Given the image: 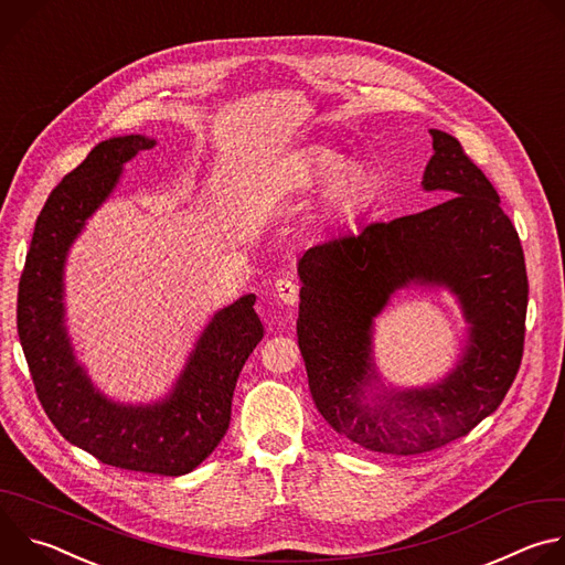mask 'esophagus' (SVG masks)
<instances>
[{
	"mask_svg": "<svg viewBox=\"0 0 565 565\" xmlns=\"http://www.w3.org/2000/svg\"><path fill=\"white\" fill-rule=\"evenodd\" d=\"M275 295L286 303V306H295L297 299H299V286L297 281L288 279V277H281L275 281Z\"/></svg>",
	"mask_w": 565,
	"mask_h": 565,
	"instance_id": "1",
	"label": "esophagus"
}]
</instances>
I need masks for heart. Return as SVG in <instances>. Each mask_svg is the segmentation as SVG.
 Instances as JSON below:
<instances>
[{
  "label": "heart",
  "instance_id": "heart-1",
  "mask_svg": "<svg viewBox=\"0 0 565 565\" xmlns=\"http://www.w3.org/2000/svg\"><path fill=\"white\" fill-rule=\"evenodd\" d=\"M327 184L324 205L333 214H344L362 205L371 190V174L362 163H342V153L338 149L317 145L301 153L292 172L295 190H312L321 183Z\"/></svg>",
  "mask_w": 565,
  "mask_h": 565
}]
</instances>
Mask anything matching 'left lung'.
<instances>
[{"label": "left lung", "mask_w": 565, "mask_h": 565, "mask_svg": "<svg viewBox=\"0 0 565 565\" xmlns=\"http://www.w3.org/2000/svg\"><path fill=\"white\" fill-rule=\"evenodd\" d=\"M423 190L438 205L333 236L297 262V340L317 412L351 443L409 456L467 436L499 409L523 358L527 275L501 199L460 142L429 129ZM407 287L449 289L468 321L455 366L434 385L386 387L374 317Z\"/></svg>", "instance_id": "obj_1"}]
</instances>
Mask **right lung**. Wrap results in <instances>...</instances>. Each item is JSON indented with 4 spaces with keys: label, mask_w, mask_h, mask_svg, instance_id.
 <instances>
[{
    "label": "right lung",
    "mask_w": 565,
    "mask_h": 565,
    "mask_svg": "<svg viewBox=\"0 0 565 565\" xmlns=\"http://www.w3.org/2000/svg\"><path fill=\"white\" fill-rule=\"evenodd\" d=\"M145 134L98 142L46 199L18 292V333L38 397L55 429L100 462L160 476L199 467L230 427L236 377L264 338L255 295L218 308L174 380L151 402H118L77 360L64 306V268L75 238L116 192L125 163L151 149Z\"/></svg>",
    "instance_id": "obj_1"
}]
</instances>
